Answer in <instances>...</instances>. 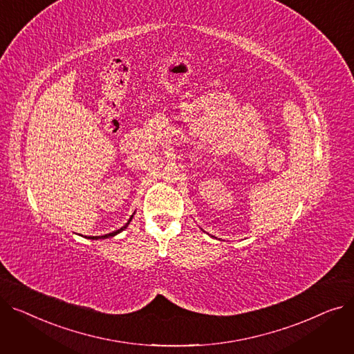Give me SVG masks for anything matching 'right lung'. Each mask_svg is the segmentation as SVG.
<instances>
[{
    "mask_svg": "<svg viewBox=\"0 0 354 354\" xmlns=\"http://www.w3.org/2000/svg\"><path fill=\"white\" fill-rule=\"evenodd\" d=\"M132 218H133V215L129 218V221L126 222V225L124 227H122L120 230H116V231H113V232H110V234H104V235H100V236H88V239H106V238H111V236H115V235H118V234H120L124 228H127V225L130 224V221H132Z\"/></svg>",
    "mask_w": 354,
    "mask_h": 354,
    "instance_id": "1",
    "label": "right lung"
}]
</instances>
